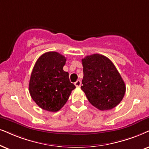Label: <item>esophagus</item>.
I'll list each match as a JSON object with an SVG mask.
<instances>
[{
  "label": "esophagus",
  "mask_w": 149,
  "mask_h": 149,
  "mask_svg": "<svg viewBox=\"0 0 149 149\" xmlns=\"http://www.w3.org/2000/svg\"><path fill=\"white\" fill-rule=\"evenodd\" d=\"M75 85H76V87H80V86H81V82L80 80H77L76 82L74 83Z\"/></svg>",
  "instance_id": "1"
}]
</instances>
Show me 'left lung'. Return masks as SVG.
I'll use <instances>...</instances> for the list:
<instances>
[{
    "mask_svg": "<svg viewBox=\"0 0 149 149\" xmlns=\"http://www.w3.org/2000/svg\"><path fill=\"white\" fill-rule=\"evenodd\" d=\"M84 76L81 89L88 102L101 111L116 107L123 99L126 86L113 63L95 54L82 59Z\"/></svg>",
    "mask_w": 149,
    "mask_h": 149,
    "instance_id": "obj_1",
    "label": "left lung"
}]
</instances>
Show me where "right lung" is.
<instances>
[{
  "instance_id": "add662e5",
  "label": "right lung",
  "mask_w": 149,
  "mask_h": 149,
  "mask_svg": "<svg viewBox=\"0 0 149 149\" xmlns=\"http://www.w3.org/2000/svg\"><path fill=\"white\" fill-rule=\"evenodd\" d=\"M66 58L56 52H47L37 60L30 77L31 98L44 110L56 112L68 100L76 88L63 70Z\"/></svg>"
}]
</instances>
